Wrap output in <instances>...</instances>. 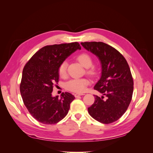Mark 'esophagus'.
I'll return each mask as SVG.
<instances>
[{
  "mask_svg": "<svg viewBox=\"0 0 153 153\" xmlns=\"http://www.w3.org/2000/svg\"><path fill=\"white\" fill-rule=\"evenodd\" d=\"M82 95H84V94H79V93L75 94V96L76 97V98H78V97H79V96H82Z\"/></svg>",
  "mask_w": 153,
  "mask_h": 153,
  "instance_id": "1",
  "label": "esophagus"
}]
</instances>
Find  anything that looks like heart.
Returning <instances> with one entry per match:
<instances>
[{
	"label": "heart",
	"instance_id": "b5f03b06",
	"mask_svg": "<svg viewBox=\"0 0 153 153\" xmlns=\"http://www.w3.org/2000/svg\"><path fill=\"white\" fill-rule=\"evenodd\" d=\"M78 61L83 66L87 68V73L92 76H94L98 73V69L94 66H92L93 63V59L91 55L87 53H82L77 56ZM67 61H62L60 64L58 69L59 75L61 77H65L67 75ZM90 81L87 78H73L66 84V88L71 92L81 93L85 91L87 87L89 85Z\"/></svg>",
	"mask_w": 153,
	"mask_h": 153
}]
</instances>
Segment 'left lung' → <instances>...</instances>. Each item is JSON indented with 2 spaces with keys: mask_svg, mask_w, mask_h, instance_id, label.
<instances>
[{
  "mask_svg": "<svg viewBox=\"0 0 153 153\" xmlns=\"http://www.w3.org/2000/svg\"><path fill=\"white\" fill-rule=\"evenodd\" d=\"M81 45L98 57L101 64V76L94 89L103 94L94 95L95 101L88 112L103 124H110L122 117L130 103L133 80L128 64L123 55L103 42H84Z\"/></svg>",
  "mask_w": 153,
  "mask_h": 153,
  "instance_id": "left-lung-1",
  "label": "left lung"
}]
</instances>
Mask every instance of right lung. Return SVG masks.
<instances>
[{"label":"right lung","instance_id":"add662e5","mask_svg":"<svg viewBox=\"0 0 153 153\" xmlns=\"http://www.w3.org/2000/svg\"><path fill=\"white\" fill-rule=\"evenodd\" d=\"M81 49L78 42L47 45L35 53L22 72L20 90L23 101L37 121L53 124L65 117L75 96L69 92L53 97V87L59 79V66L69 55Z\"/></svg>","mask_w":153,"mask_h":153}]
</instances>
